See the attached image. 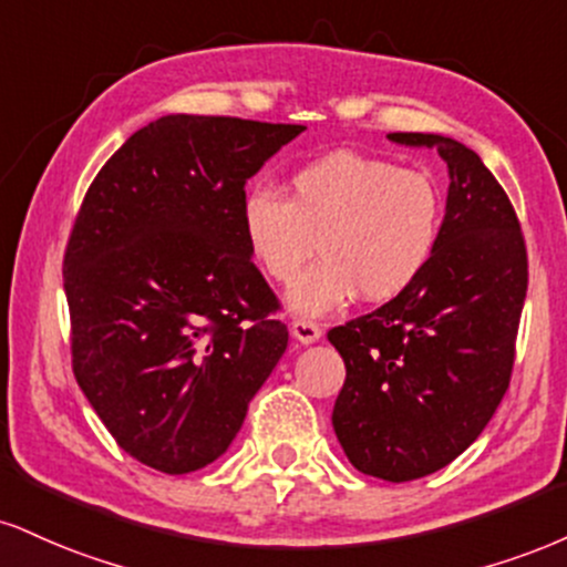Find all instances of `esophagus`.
Wrapping results in <instances>:
<instances>
[{
    "instance_id": "34e87169",
    "label": "esophagus",
    "mask_w": 567,
    "mask_h": 567,
    "mask_svg": "<svg viewBox=\"0 0 567 567\" xmlns=\"http://www.w3.org/2000/svg\"><path fill=\"white\" fill-rule=\"evenodd\" d=\"M290 332H292V338L303 346L317 343V340L322 338V327H319L317 322H309V319H296L290 327Z\"/></svg>"
}]
</instances>
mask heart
Here are the masks:
<instances>
[{
  "label": "heart",
  "mask_w": 567,
  "mask_h": 567,
  "mask_svg": "<svg viewBox=\"0 0 567 567\" xmlns=\"http://www.w3.org/2000/svg\"><path fill=\"white\" fill-rule=\"evenodd\" d=\"M446 197L435 176L336 150L290 174L288 197L254 187L240 221L250 256L290 285L320 245L323 261L288 292V309L317 319L359 296L388 303L417 285L439 250Z\"/></svg>",
  "instance_id": "b5f03b06"
}]
</instances>
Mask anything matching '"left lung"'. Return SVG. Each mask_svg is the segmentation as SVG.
I'll list each match as a JSON object with an SVG mask.
<instances>
[{"instance_id":"1","label":"left lung","mask_w":567,"mask_h":567,"mask_svg":"<svg viewBox=\"0 0 567 567\" xmlns=\"http://www.w3.org/2000/svg\"><path fill=\"white\" fill-rule=\"evenodd\" d=\"M446 161L439 250L412 290L332 327L346 361L332 427L359 473L391 483L446 467L483 433L507 393L528 290L513 203L478 153L441 134H388Z\"/></svg>"}]
</instances>
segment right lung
Listing matches in <instances>:
<instances>
[{"label": "right lung", "instance_id": "obj_1", "mask_svg": "<svg viewBox=\"0 0 567 567\" xmlns=\"http://www.w3.org/2000/svg\"><path fill=\"white\" fill-rule=\"evenodd\" d=\"M303 128L163 115L86 189L63 261L73 374L142 465L184 475L218 460L288 349L240 206Z\"/></svg>", "mask_w": 567, "mask_h": 567}]
</instances>
